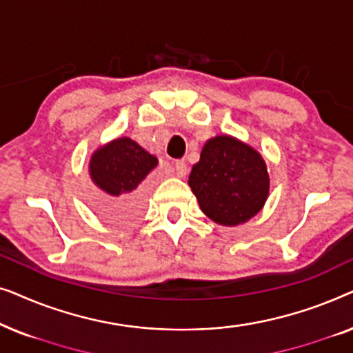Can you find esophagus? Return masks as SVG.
<instances>
[{
	"label": "esophagus",
	"instance_id": "esophagus-1",
	"mask_svg": "<svg viewBox=\"0 0 353 353\" xmlns=\"http://www.w3.org/2000/svg\"><path fill=\"white\" fill-rule=\"evenodd\" d=\"M173 167H175V173H176V176H180V178H183V176H186V173H188V165L183 161H176L175 163H173Z\"/></svg>",
	"mask_w": 353,
	"mask_h": 353
}]
</instances>
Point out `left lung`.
<instances>
[{"label":"left lung","mask_w":353,"mask_h":353,"mask_svg":"<svg viewBox=\"0 0 353 353\" xmlns=\"http://www.w3.org/2000/svg\"><path fill=\"white\" fill-rule=\"evenodd\" d=\"M188 185L201 210L221 226L249 221L263 209L270 194L262 154L231 134H219L204 144Z\"/></svg>","instance_id":"obj_1"}]
</instances>
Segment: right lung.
<instances>
[{
  "label": "right lung",
  "instance_id": "1",
  "mask_svg": "<svg viewBox=\"0 0 353 353\" xmlns=\"http://www.w3.org/2000/svg\"><path fill=\"white\" fill-rule=\"evenodd\" d=\"M157 157L128 137L115 138L91 154L88 173L98 188L94 209L114 223H132L146 204V176Z\"/></svg>",
  "mask_w": 353,
  "mask_h": 353
}]
</instances>
